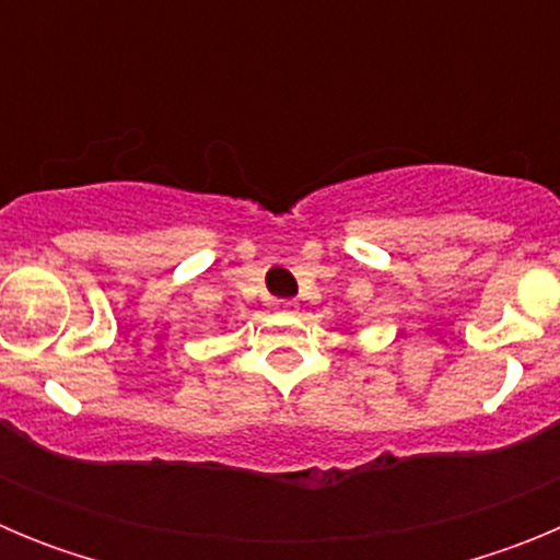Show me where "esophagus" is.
<instances>
[{"mask_svg": "<svg viewBox=\"0 0 560 560\" xmlns=\"http://www.w3.org/2000/svg\"><path fill=\"white\" fill-rule=\"evenodd\" d=\"M296 308H300V305H296L294 300H275V311H280V314H294Z\"/></svg>", "mask_w": 560, "mask_h": 560, "instance_id": "34e87169", "label": "esophagus"}]
</instances>
